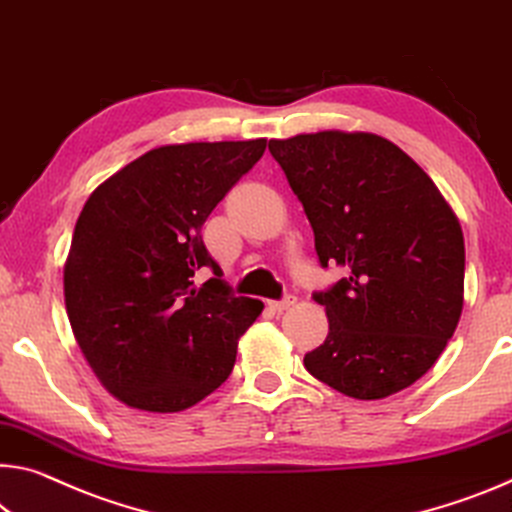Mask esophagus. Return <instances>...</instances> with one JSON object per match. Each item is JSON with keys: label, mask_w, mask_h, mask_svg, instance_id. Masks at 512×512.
Wrapping results in <instances>:
<instances>
[{"label": "esophagus", "mask_w": 512, "mask_h": 512, "mask_svg": "<svg viewBox=\"0 0 512 512\" xmlns=\"http://www.w3.org/2000/svg\"><path fill=\"white\" fill-rule=\"evenodd\" d=\"M296 303V298L294 296H287V298H282V300H271V303H269V307H271V310L273 312H285V310H289V307L291 305H294Z\"/></svg>", "instance_id": "1"}]
</instances>
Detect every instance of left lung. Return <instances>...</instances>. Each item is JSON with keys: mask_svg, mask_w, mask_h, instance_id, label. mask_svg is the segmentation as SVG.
Masks as SVG:
<instances>
[{"mask_svg": "<svg viewBox=\"0 0 512 512\" xmlns=\"http://www.w3.org/2000/svg\"><path fill=\"white\" fill-rule=\"evenodd\" d=\"M303 202L323 269L348 278L314 300L328 337L305 369L360 401L419 380L456 332L465 291V239L456 214L399 145L369 132L269 141Z\"/></svg>", "mask_w": 512, "mask_h": 512, "instance_id": "1", "label": "left lung"}]
</instances>
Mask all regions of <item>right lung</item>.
Returning a JSON list of instances; mask_svg holds the SVG:
<instances>
[{
  "mask_svg": "<svg viewBox=\"0 0 512 512\" xmlns=\"http://www.w3.org/2000/svg\"><path fill=\"white\" fill-rule=\"evenodd\" d=\"M266 139L161 145L86 200L63 266L72 332L100 383L129 408L180 412L221 387L264 310L234 296L202 225ZM212 268L196 288L192 275Z\"/></svg>",
  "mask_w": 512,
  "mask_h": 512,
  "instance_id": "add662e5",
  "label": "right lung"
}]
</instances>
